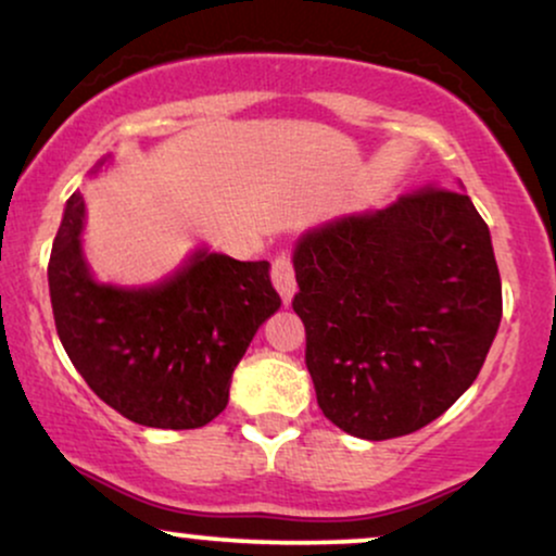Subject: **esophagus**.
<instances>
[{"label":"esophagus","mask_w":556,"mask_h":556,"mask_svg":"<svg viewBox=\"0 0 556 556\" xmlns=\"http://www.w3.org/2000/svg\"><path fill=\"white\" fill-rule=\"evenodd\" d=\"M270 280L273 286H276V291L280 293V299H283L286 304H291L293 293H296V273H293L291 257L286 255V252H280V255H276V260H273Z\"/></svg>","instance_id":"34e87169"}]
</instances>
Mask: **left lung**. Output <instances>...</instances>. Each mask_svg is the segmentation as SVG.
Returning a JSON list of instances; mask_svg holds the SVG:
<instances>
[{
  "mask_svg": "<svg viewBox=\"0 0 556 556\" xmlns=\"http://www.w3.org/2000/svg\"><path fill=\"white\" fill-rule=\"evenodd\" d=\"M293 270L319 409L366 441L441 417L475 383L503 317L488 224L441 185L309 231Z\"/></svg>",
  "mask_w": 556,
  "mask_h": 556,
  "instance_id": "left-lung-1",
  "label": "left lung"
}]
</instances>
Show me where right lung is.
I'll list each match as a JSON object with an SVG mask.
<instances>
[{"label":"right lung","mask_w":556,"mask_h":556,"mask_svg":"<svg viewBox=\"0 0 556 556\" xmlns=\"http://www.w3.org/2000/svg\"><path fill=\"white\" fill-rule=\"evenodd\" d=\"M85 201H66L48 260L53 321L87 387L128 420L190 430L229 402L231 374L257 327L280 306L270 263L198 250L152 289L92 280L79 250Z\"/></svg>","instance_id":"right-lung-1"}]
</instances>
